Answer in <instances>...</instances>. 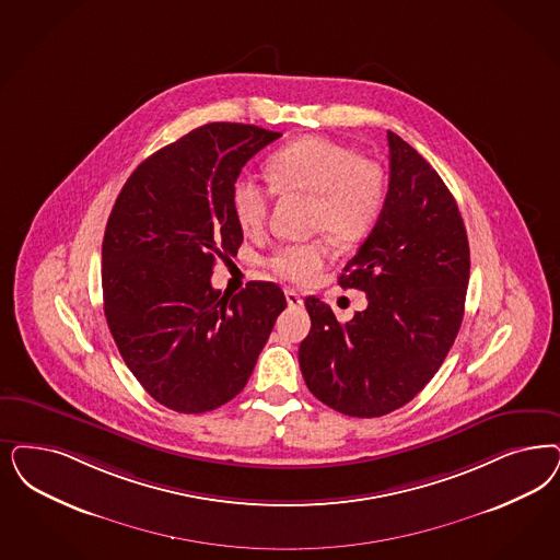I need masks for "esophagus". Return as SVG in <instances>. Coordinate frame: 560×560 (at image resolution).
Returning a JSON list of instances; mask_svg holds the SVG:
<instances>
[{
  "label": "esophagus",
  "instance_id": "34e87169",
  "mask_svg": "<svg viewBox=\"0 0 560 560\" xmlns=\"http://www.w3.org/2000/svg\"><path fill=\"white\" fill-rule=\"evenodd\" d=\"M285 300H288V304H290L291 308H298V306L304 304L302 295L295 290H285Z\"/></svg>",
  "mask_w": 560,
  "mask_h": 560
}]
</instances>
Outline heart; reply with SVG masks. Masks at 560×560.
<instances>
[{
    "label": "heart",
    "mask_w": 560,
    "mask_h": 560,
    "mask_svg": "<svg viewBox=\"0 0 560 560\" xmlns=\"http://www.w3.org/2000/svg\"><path fill=\"white\" fill-rule=\"evenodd\" d=\"M267 174L277 192L310 196L312 230L327 233L341 246L366 240L385 209L383 172L353 149L320 136L298 138L275 151ZM272 188L246 174L233 179L230 200L242 232L265 230ZM327 256L325 242L285 244L272 250L267 265L283 279L306 283L325 267Z\"/></svg>",
    "instance_id": "heart-1"
}]
</instances>
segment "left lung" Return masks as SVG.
I'll return each instance as SVG.
<instances>
[{
	"instance_id": "obj_1",
	"label": "left lung",
	"mask_w": 560,
	"mask_h": 560,
	"mask_svg": "<svg viewBox=\"0 0 560 560\" xmlns=\"http://www.w3.org/2000/svg\"><path fill=\"white\" fill-rule=\"evenodd\" d=\"M388 140L385 209L339 277L368 295V308L339 323L306 298L308 337L300 368L310 393L353 418H381L409 404L439 372L459 332L469 281L462 212L422 154Z\"/></svg>"
}]
</instances>
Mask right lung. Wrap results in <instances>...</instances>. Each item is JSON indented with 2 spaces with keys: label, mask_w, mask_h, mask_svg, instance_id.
Masks as SVG:
<instances>
[{
  "label": "right lung",
  "mask_w": 560,
  "mask_h": 560,
  "mask_svg": "<svg viewBox=\"0 0 560 560\" xmlns=\"http://www.w3.org/2000/svg\"><path fill=\"white\" fill-rule=\"evenodd\" d=\"M279 132L214 121L144 159L103 237V310L142 388L179 413H205L246 386L288 302L279 285L212 290L217 260L244 242L233 179Z\"/></svg>",
  "instance_id": "add662e5"
}]
</instances>
